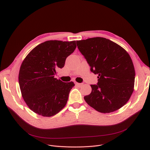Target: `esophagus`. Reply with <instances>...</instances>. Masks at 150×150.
Instances as JSON below:
<instances>
[{
  "mask_svg": "<svg viewBox=\"0 0 150 150\" xmlns=\"http://www.w3.org/2000/svg\"><path fill=\"white\" fill-rule=\"evenodd\" d=\"M76 85H78V87H81L83 85V83H76Z\"/></svg>",
  "mask_w": 150,
  "mask_h": 150,
  "instance_id": "34e87169",
  "label": "esophagus"
}]
</instances>
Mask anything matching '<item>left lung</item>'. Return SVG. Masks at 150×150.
<instances>
[{"mask_svg": "<svg viewBox=\"0 0 150 150\" xmlns=\"http://www.w3.org/2000/svg\"><path fill=\"white\" fill-rule=\"evenodd\" d=\"M78 48L98 75V82L91 85L90 94L85 101L97 111H116L129 100L135 82V69L127 52L113 41L103 37L76 41Z\"/></svg>", "mask_w": 150, "mask_h": 150, "instance_id": "8db88e82", "label": "left lung"}]
</instances>
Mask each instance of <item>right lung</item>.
I'll list each match as a JSON object with an SVG mask.
<instances>
[{"mask_svg": "<svg viewBox=\"0 0 150 150\" xmlns=\"http://www.w3.org/2000/svg\"><path fill=\"white\" fill-rule=\"evenodd\" d=\"M76 47V41H46L34 48L23 62L19 87L25 102L34 113L50 117L65 106L74 83L62 82L54 75Z\"/></svg>", "mask_w": 150, "mask_h": 150, "instance_id": "obj_1", "label": "right lung"}]
</instances>
